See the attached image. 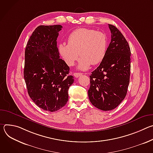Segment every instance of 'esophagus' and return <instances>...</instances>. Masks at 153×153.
I'll use <instances>...</instances> for the list:
<instances>
[{
  "label": "esophagus",
  "instance_id": "esophagus-1",
  "mask_svg": "<svg viewBox=\"0 0 153 153\" xmlns=\"http://www.w3.org/2000/svg\"><path fill=\"white\" fill-rule=\"evenodd\" d=\"M73 75H74V76L75 77L77 78V77H79V76H82V73H74Z\"/></svg>",
  "mask_w": 153,
  "mask_h": 153
}]
</instances>
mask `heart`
I'll return each mask as SVG.
<instances>
[{
    "label": "heart",
    "mask_w": 153,
    "mask_h": 153,
    "mask_svg": "<svg viewBox=\"0 0 153 153\" xmlns=\"http://www.w3.org/2000/svg\"><path fill=\"white\" fill-rule=\"evenodd\" d=\"M68 43H62L59 50L65 62L73 66L81 57L78 68L88 70L91 65H96L104 59L108 48V38L101 31L85 28L73 31L68 37Z\"/></svg>",
    "instance_id": "heart-1"
}]
</instances>
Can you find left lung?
Returning <instances> with one entry per match:
<instances>
[{
  "mask_svg": "<svg viewBox=\"0 0 153 153\" xmlns=\"http://www.w3.org/2000/svg\"><path fill=\"white\" fill-rule=\"evenodd\" d=\"M111 40L99 66L91 73L89 99L103 111L116 108L125 99L129 83L131 51L121 32L108 24Z\"/></svg>",
  "mask_w": 153,
  "mask_h": 153,
  "instance_id": "8db88e82",
  "label": "left lung"
}]
</instances>
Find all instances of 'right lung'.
Here are the masks:
<instances>
[{
    "label": "right lung",
    "instance_id": "add662e5",
    "mask_svg": "<svg viewBox=\"0 0 153 153\" xmlns=\"http://www.w3.org/2000/svg\"><path fill=\"white\" fill-rule=\"evenodd\" d=\"M62 28L60 25L37 27L25 52L24 76L28 93L39 108L50 112L66 105L74 82L69 67L59 58L56 40Z\"/></svg>",
    "mask_w": 153,
    "mask_h": 153
}]
</instances>
